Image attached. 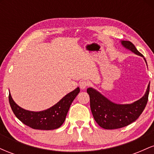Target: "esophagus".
<instances>
[{
	"label": "esophagus",
	"instance_id": "34e87169",
	"mask_svg": "<svg viewBox=\"0 0 154 154\" xmlns=\"http://www.w3.org/2000/svg\"><path fill=\"white\" fill-rule=\"evenodd\" d=\"M89 85V82H88L87 80H82L79 82V87H80L81 89H85Z\"/></svg>",
	"mask_w": 154,
	"mask_h": 154
}]
</instances>
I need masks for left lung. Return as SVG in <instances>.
<instances>
[{"instance_id":"1","label":"left lung","mask_w":154,"mask_h":154,"mask_svg":"<svg viewBox=\"0 0 154 154\" xmlns=\"http://www.w3.org/2000/svg\"><path fill=\"white\" fill-rule=\"evenodd\" d=\"M122 44L135 54L143 56L130 41H122ZM145 61L146 59L144 58ZM150 83L147 91L140 99L131 104L120 105L112 103L93 88H88L91 109L95 121L102 128L114 130L128 126L135 122L143 111L148 100Z\"/></svg>"}]
</instances>
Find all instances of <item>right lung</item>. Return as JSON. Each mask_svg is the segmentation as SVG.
Returning a JSON list of instances; mask_svg holds the SVG:
<instances>
[{
	"label": "right lung",
	"instance_id": "add662e5",
	"mask_svg": "<svg viewBox=\"0 0 154 154\" xmlns=\"http://www.w3.org/2000/svg\"><path fill=\"white\" fill-rule=\"evenodd\" d=\"M79 93V88H76L75 91L65 95L54 106L38 112L19 107L12 99L10 93L8 100L14 114L23 124L35 130H51L60 128L64 122L70 106Z\"/></svg>",
	"mask_w": 154,
	"mask_h": 154
}]
</instances>
